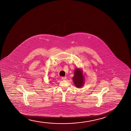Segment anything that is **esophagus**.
Listing matches in <instances>:
<instances>
[{"label": "esophagus", "mask_w": 131, "mask_h": 131, "mask_svg": "<svg viewBox=\"0 0 131 131\" xmlns=\"http://www.w3.org/2000/svg\"><path fill=\"white\" fill-rule=\"evenodd\" d=\"M66 79V77H62V80H65Z\"/></svg>", "instance_id": "esophagus-1"}]
</instances>
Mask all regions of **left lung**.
Returning a JSON list of instances; mask_svg holds the SVG:
<instances>
[{"label": "left lung", "instance_id": "1", "mask_svg": "<svg viewBox=\"0 0 131 131\" xmlns=\"http://www.w3.org/2000/svg\"><path fill=\"white\" fill-rule=\"evenodd\" d=\"M72 80L77 88H81L84 85V77L82 70L80 68H75L74 70V75L72 77Z\"/></svg>", "mask_w": 131, "mask_h": 131}]
</instances>
